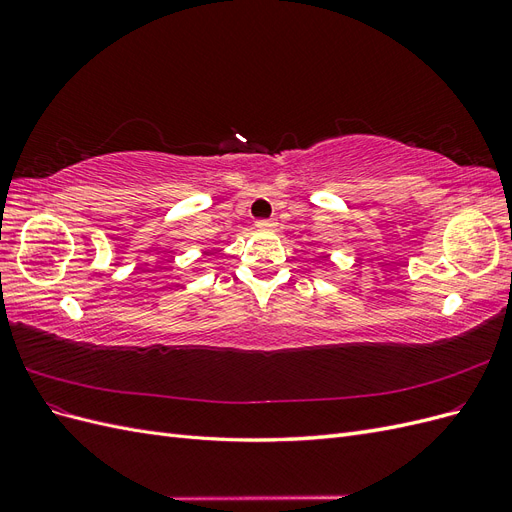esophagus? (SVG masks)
<instances>
[{
  "mask_svg": "<svg viewBox=\"0 0 512 512\" xmlns=\"http://www.w3.org/2000/svg\"><path fill=\"white\" fill-rule=\"evenodd\" d=\"M256 228H258V230H275V228H277V222H275V220H258V222H256Z\"/></svg>",
  "mask_w": 512,
  "mask_h": 512,
  "instance_id": "1",
  "label": "esophagus"
}]
</instances>
